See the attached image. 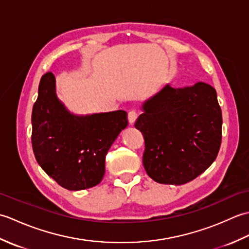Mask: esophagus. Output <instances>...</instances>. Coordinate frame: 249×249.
<instances>
[{
  "mask_svg": "<svg viewBox=\"0 0 249 249\" xmlns=\"http://www.w3.org/2000/svg\"><path fill=\"white\" fill-rule=\"evenodd\" d=\"M137 118H138V114H137L136 111H129V112H128V122H129L130 125L135 124Z\"/></svg>",
  "mask_w": 249,
  "mask_h": 249,
  "instance_id": "obj_1",
  "label": "esophagus"
}]
</instances>
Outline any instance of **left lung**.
Masks as SVG:
<instances>
[{
  "label": "left lung",
  "mask_w": 249,
  "mask_h": 249,
  "mask_svg": "<svg viewBox=\"0 0 249 249\" xmlns=\"http://www.w3.org/2000/svg\"><path fill=\"white\" fill-rule=\"evenodd\" d=\"M135 127L144 137L143 166L160 184L183 185L204 172L217 157L221 110L215 89L204 82L166 84L141 106Z\"/></svg>",
  "instance_id": "8db88e82"
}]
</instances>
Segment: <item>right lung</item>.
Wrapping results in <instances>:
<instances>
[{
  "mask_svg": "<svg viewBox=\"0 0 249 249\" xmlns=\"http://www.w3.org/2000/svg\"><path fill=\"white\" fill-rule=\"evenodd\" d=\"M128 125L127 112L78 115L57 98L55 77H41L32 111V146L41 169L68 190L96 186L105 176L106 155Z\"/></svg>",
  "mask_w": 249,
  "mask_h": 249,
  "instance_id": "add662e5",
  "label": "right lung"
}]
</instances>
